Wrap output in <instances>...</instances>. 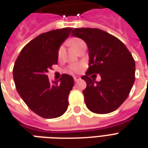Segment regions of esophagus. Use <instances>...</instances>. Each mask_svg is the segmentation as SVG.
Instances as JSON below:
<instances>
[{"mask_svg": "<svg viewBox=\"0 0 148 148\" xmlns=\"http://www.w3.org/2000/svg\"><path fill=\"white\" fill-rule=\"evenodd\" d=\"M74 82H78V81H80V80H81V77L74 76Z\"/></svg>", "mask_w": 148, "mask_h": 148, "instance_id": "34e87169", "label": "esophagus"}]
</instances>
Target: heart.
Returning <instances> with one entry per match:
<instances>
[{"label": "heart", "instance_id": "heart-1", "mask_svg": "<svg viewBox=\"0 0 148 148\" xmlns=\"http://www.w3.org/2000/svg\"><path fill=\"white\" fill-rule=\"evenodd\" d=\"M82 40L79 39H76V38H74V39H71V40L69 41V44L71 45V47H73V48H75V47L78 45ZM63 53V47H60L59 49V51H58V54H59V56H60ZM82 69V67L81 66H77V65H74V66H72L71 67V71L73 72H79Z\"/></svg>", "mask_w": 148, "mask_h": 148}]
</instances>
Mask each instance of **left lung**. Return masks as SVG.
I'll return each instance as SVG.
<instances>
[{
	"label": "left lung",
	"mask_w": 148,
	"mask_h": 148,
	"mask_svg": "<svg viewBox=\"0 0 148 148\" xmlns=\"http://www.w3.org/2000/svg\"><path fill=\"white\" fill-rule=\"evenodd\" d=\"M86 42L89 67L82 79L88 109L106 114L119 108L129 95L135 81V61L127 47L116 37L99 29L78 28L71 32ZM99 73L101 81H95Z\"/></svg>",
	"instance_id": "8db88e82"
}]
</instances>
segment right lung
I'll return each mask as SVG.
<instances>
[{"mask_svg": "<svg viewBox=\"0 0 148 148\" xmlns=\"http://www.w3.org/2000/svg\"><path fill=\"white\" fill-rule=\"evenodd\" d=\"M72 28L40 34L21 49L14 63L13 77L17 91L29 109L39 116L53 119L68 107V95L74 78L64 74L57 82H49L47 72L57 64L58 51Z\"/></svg>", "mask_w": 148, "mask_h": 148, "instance_id": "1", "label": "right lung"}]
</instances>
